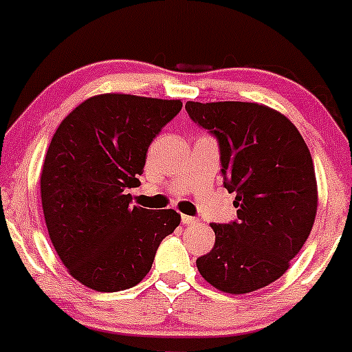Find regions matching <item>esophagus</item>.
<instances>
[{
    "label": "esophagus",
    "instance_id": "34e87169",
    "mask_svg": "<svg viewBox=\"0 0 352 352\" xmlns=\"http://www.w3.org/2000/svg\"><path fill=\"white\" fill-rule=\"evenodd\" d=\"M180 219H182L184 225H192V223H197V218H192V216H186V214H184Z\"/></svg>",
    "mask_w": 352,
    "mask_h": 352
}]
</instances>
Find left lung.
<instances>
[{
    "label": "left lung",
    "instance_id": "8db88e82",
    "mask_svg": "<svg viewBox=\"0 0 352 352\" xmlns=\"http://www.w3.org/2000/svg\"><path fill=\"white\" fill-rule=\"evenodd\" d=\"M216 138L223 186L235 192L236 219L212 223L216 242L196 261L202 278L232 294L271 285L307 242L317 214L310 150L283 113L250 102H187Z\"/></svg>",
    "mask_w": 352,
    "mask_h": 352
}]
</instances>
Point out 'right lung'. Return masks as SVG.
I'll list each match as a JSON object with an SVG mask.
<instances>
[{"instance_id": "obj_1", "label": "right lung", "mask_w": 352, "mask_h": 352, "mask_svg": "<svg viewBox=\"0 0 352 352\" xmlns=\"http://www.w3.org/2000/svg\"><path fill=\"white\" fill-rule=\"evenodd\" d=\"M180 109V100L105 94L59 124L42 166V209L59 258L81 285L104 293L136 286L179 226V212L133 206L127 189L138 187L151 141Z\"/></svg>"}]
</instances>
